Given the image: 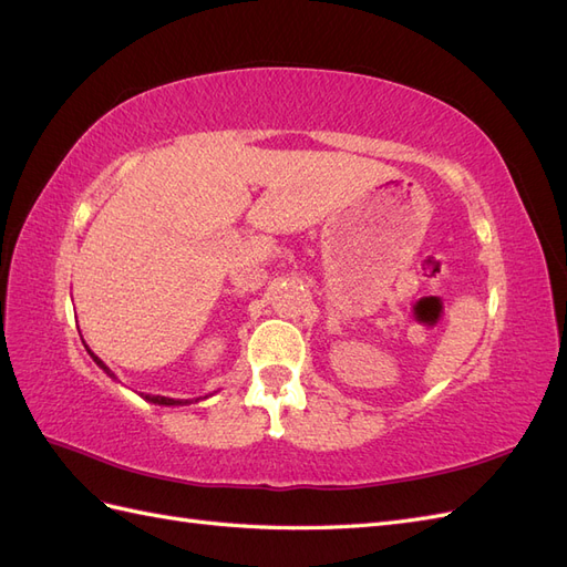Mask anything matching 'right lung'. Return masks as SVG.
Masks as SVG:
<instances>
[{"label":"right lung","mask_w":567,"mask_h":567,"mask_svg":"<svg viewBox=\"0 0 567 567\" xmlns=\"http://www.w3.org/2000/svg\"><path fill=\"white\" fill-rule=\"evenodd\" d=\"M84 348H87V346H84ZM87 352H90V357L94 359L99 369H104V371L111 375V379H115V373H113L104 362H101V359H99L90 348H87ZM142 398H144L146 402H151V404H158V406H184V404H194V402L200 400V398H196V400H175V398H161V394H142Z\"/></svg>","instance_id":"1"}]
</instances>
